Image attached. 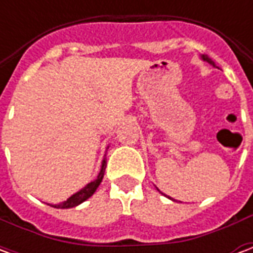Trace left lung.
Returning a JSON list of instances; mask_svg holds the SVG:
<instances>
[{"instance_id": "left-lung-1", "label": "left lung", "mask_w": 253, "mask_h": 253, "mask_svg": "<svg viewBox=\"0 0 253 253\" xmlns=\"http://www.w3.org/2000/svg\"><path fill=\"white\" fill-rule=\"evenodd\" d=\"M201 58H202V59H203V61H205V62L210 63L211 66H215V63L212 62L211 58H209V57H207V55H201ZM156 188H157V187H156ZM157 190H159V188H157ZM159 191H160V190H159ZM160 192H161V191H160ZM161 194H163V192H161ZM163 195H165V194H163ZM168 198H169V196H168ZM169 199H172V198H169ZM172 201H173V199H172Z\"/></svg>"}]
</instances>
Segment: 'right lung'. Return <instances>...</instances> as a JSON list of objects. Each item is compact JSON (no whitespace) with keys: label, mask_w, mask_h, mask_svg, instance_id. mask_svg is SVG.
<instances>
[{"label":"right lung","mask_w":253,"mask_h":253,"mask_svg":"<svg viewBox=\"0 0 253 253\" xmlns=\"http://www.w3.org/2000/svg\"><path fill=\"white\" fill-rule=\"evenodd\" d=\"M105 167H107V161H105L104 159L103 160V163H101V169H100L99 175H97V177H96L93 181L88 183L86 186L83 187V188L80 191H77L76 194H73L70 198H67V201L61 202V203H58V205H50V203H48V205L52 207H55V209H72V207H76L78 206V205H81L83 202H85L86 199H89L90 196L93 195L94 191L97 190V187L100 186V183H101L103 177H104Z\"/></svg>","instance_id":"obj_1"}]
</instances>
